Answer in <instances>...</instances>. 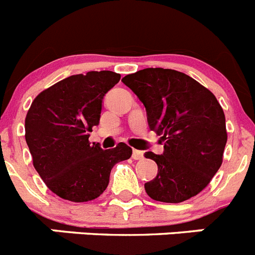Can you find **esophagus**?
I'll return each instance as SVG.
<instances>
[{
  "mask_svg": "<svg viewBox=\"0 0 255 255\" xmlns=\"http://www.w3.org/2000/svg\"><path fill=\"white\" fill-rule=\"evenodd\" d=\"M132 158H133L134 160H142L143 152L140 151V150H133V151H132Z\"/></svg>",
  "mask_w": 255,
  "mask_h": 255,
  "instance_id": "1",
  "label": "esophagus"
}]
</instances>
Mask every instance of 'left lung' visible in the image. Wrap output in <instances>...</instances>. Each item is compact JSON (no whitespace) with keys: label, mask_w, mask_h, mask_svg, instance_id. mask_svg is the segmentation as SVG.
I'll return each mask as SVG.
<instances>
[{"label":"left lung","mask_w":255,"mask_h":255,"mask_svg":"<svg viewBox=\"0 0 255 255\" xmlns=\"http://www.w3.org/2000/svg\"><path fill=\"white\" fill-rule=\"evenodd\" d=\"M143 104L147 122L164 142L158 174L145 183L150 198L181 203L205 189L222 164L227 142L225 113L216 96L185 73L146 68L122 79Z\"/></svg>","instance_id":"1"}]
</instances>
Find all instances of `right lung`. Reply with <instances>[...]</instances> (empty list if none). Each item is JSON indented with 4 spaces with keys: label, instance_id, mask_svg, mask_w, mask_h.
Masks as SVG:
<instances>
[{
    "label": "right lung",
    "instance_id": "right-lung-1",
    "mask_svg": "<svg viewBox=\"0 0 255 255\" xmlns=\"http://www.w3.org/2000/svg\"><path fill=\"white\" fill-rule=\"evenodd\" d=\"M121 79L110 70L70 75L42 91L25 118V141L33 165L48 189L74 203L99 198L117 163L132 149L125 142L103 150L88 141L100 123L105 94Z\"/></svg>",
    "mask_w": 255,
    "mask_h": 255
}]
</instances>
